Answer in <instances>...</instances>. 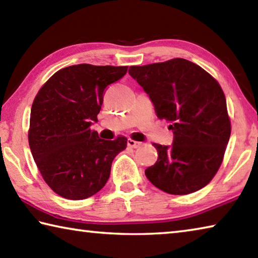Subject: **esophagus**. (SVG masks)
<instances>
[{"mask_svg":"<svg viewBox=\"0 0 258 258\" xmlns=\"http://www.w3.org/2000/svg\"><path fill=\"white\" fill-rule=\"evenodd\" d=\"M127 145H128V147H131V148H134V149H138V148H140V147H142V145L143 143L142 142H139V141H134V140H128L127 141Z\"/></svg>","mask_w":258,"mask_h":258,"instance_id":"1","label":"esophagus"}]
</instances>
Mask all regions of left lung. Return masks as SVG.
I'll return each mask as SVG.
<instances>
[{
	"label": "left lung",
	"instance_id": "1",
	"mask_svg": "<svg viewBox=\"0 0 258 258\" xmlns=\"http://www.w3.org/2000/svg\"><path fill=\"white\" fill-rule=\"evenodd\" d=\"M128 74L174 134L172 146L152 143L158 159L146 169L148 180L171 195H189L207 185L220 168L231 134L220 84L182 58L132 66Z\"/></svg>",
	"mask_w": 258,
	"mask_h": 258
}]
</instances>
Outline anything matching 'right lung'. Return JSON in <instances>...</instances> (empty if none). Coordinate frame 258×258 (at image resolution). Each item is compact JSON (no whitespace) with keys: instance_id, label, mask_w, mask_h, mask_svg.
<instances>
[{"instance_id":"add662e5","label":"right lung","mask_w":258,"mask_h":258,"mask_svg":"<svg viewBox=\"0 0 258 258\" xmlns=\"http://www.w3.org/2000/svg\"><path fill=\"white\" fill-rule=\"evenodd\" d=\"M127 66L74 64L53 74L34 99L28 141L43 178L71 200L92 197L110 175L111 163L127 139L102 140L91 126L98 121L103 92Z\"/></svg>"}]
</instances>
